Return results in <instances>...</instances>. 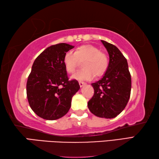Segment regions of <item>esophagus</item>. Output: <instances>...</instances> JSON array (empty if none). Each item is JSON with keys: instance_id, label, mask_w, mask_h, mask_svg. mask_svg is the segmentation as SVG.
<instances>
[{"instance_id": "34e87169", "label": "esophagus", "mask_w": 159, "mask_h": 159, "mask_svg": "<svg viewBox=\"0 0 159 159\" xmlns=\"http://www.w3.org/2000/svg\"><path fill=\"white\" fill-rule=\"evenodd\" d=\"M86 84V83H85V82H83V81H79V85H80V87L81 88V87H83V85H85Z\"/></svg>"}]
</instances>
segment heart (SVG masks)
I'll use <instances>...</instances> for the list:
<instances>
[{
	"instance_id": "obj_1",
	"label": "heart",
	"mask_w": 159,
	"mask_h": 159,
	"mask_svg": "<svg viewBox=\"0 0 159 159\" xmlns=\"http://www.w3.org/2000/svg\"><path fill=\"white\" fill-rule=\"evenodd\" d=\"M83 69L75 73L72 79L90 80L95 75L101 76L105 73L109 66V58L106 53L92 45H85L77 48L75 52L68 51L64 56L63 62L66 71L74 73L80 61H83Z\"/></svg>"
}]
</instances>
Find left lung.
I'll list each match as a JSON object with an SVG mask.
<instances>
[{
    "label": "left lung",
    "instance_id": "8db88e82",
    "mask_svg": "<svg viewBox=\"0 0 159 159\" xmlns=\"http://www.w3.org/2000/svg\"><path fill=\"white\" fill-rule=\"evenodd\" d=\"M101 41L109 53V66L103 77L92 83L95 93L88 107L96 116L113 118L127 105L130 96L131 76L127 60L118 48Z\"/></svg>",
    "mask_w": 159,
    "mask_h": 159
}]
</instances>
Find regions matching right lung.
<instances>
[{"label": "right lung", "mask_w": 159, "mask_h": 159, "mask_svg": "<svg viewBox=\"0 0 159 159\" xmlns=\"http://www.w3.org/2000/svg\"><path fill=\"white\" fill-rule=\"evenodd\" d=\"M74 48L64 43L51 45L32 65L26 95L31 109L43 119L64 116L71 107L72 97L80 89L76 80H69L63 62L65 53Z\"/></svg>", "instance_id": "add662e5"}]
</instances>
